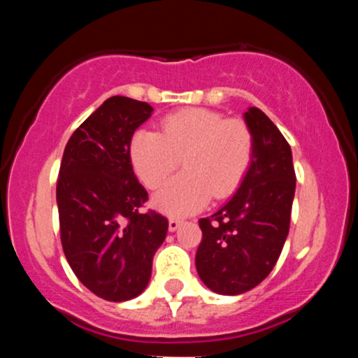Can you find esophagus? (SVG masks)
<instances>
[{"instance_id": "obj_1", "label": "esophagus", "mask_w": 358, "mask_h": 358, "mask_svg": "<svg viewBox=\"0 0 358 358\" xmlns=\"http://www.w3.org/2000/svg\"><path fill=\"white\" fill-rule=\"evenodd\" d=\"M180 225H182V220H180V219H170V220H168V229H170V232L178 231Z\"/></svg>"}]
</instances>
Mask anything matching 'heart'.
Instances as JSON below:
<instances>
[{
  "label": "heart",
  "mask_w": 358,
  "mask_h": 358,
  "mask_svg": "<svg viewBox=\"0 0 358 358\" xmlns=\"http://www.w3.org/2000/svg\"><path fill=\"white\" fill-rule=\"evenodd\" d=\"M252 133L241 119L208 109L168 114L162 133L138 129L129 156L138 178L158 188L183 162V173L155 195V207L173 217L200 210L210 196L225 199L239 187L252 159Z\"/></svg>",
  "instance_id": "1"
}]
</instances>
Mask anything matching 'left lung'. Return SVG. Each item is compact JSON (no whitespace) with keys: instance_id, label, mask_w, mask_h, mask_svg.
Returning <instances> with one entry per match:
<instances>
[{"instance_id":"1","label":"left lung","mask_w":358,"mask_h":358,"mask_svg":"<svg viewBox=\"0 0 358 358\" xmlns=\"http://www.w3.org/2000/svg\"><path fill=\"white\" fill-rule=\"evenodd\" d=\"M252 133V159L237 192L200 219L196 273L208 289L234 296L256 287L276 266L289 232L296 175L281 131L257 108L244 113Z\"/></svg>"}]
</instances>
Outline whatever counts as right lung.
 <instances>
[{"label": "right lung", "instance_id": "add662e5", "mask_svg": "<svg viewBox=\"0 0 358 358\" xmlns=\"http://www.w3.org/2000/svg\"><path fill=\"white\" fill-rule=\"evenodd\" d=\"M151 114L148 102L109 97L77 127L62 156V248L82 285L108 301H129L146 289L168 232L165 217L139 210L148 192L129 156L134 131Z\"/></svg>", "mask_w": 358, "mask_h": 358}]
</instances>
